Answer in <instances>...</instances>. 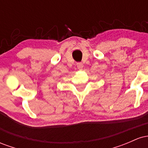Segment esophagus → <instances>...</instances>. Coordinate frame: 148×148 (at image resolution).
I'll use <instances>...</instances> for the list:
<instances>
[{
    "instance_id": "34e87169",
    "label": "esophagus",
    "mask_w": 148,
    "mask_h": 148,
    "mask_svg": "<svg viewBox=\"0 0 148 148\" xmlns=\"http://www.w3.org/2000/svg\"><path fill=\"white\" fill-rule=\"evenodd\" d=\"M76 66H77V68L79 69V70H81V69H83V64L81 63V62H78L77 64H76Z\"/></svg>"
}]
</instances>
